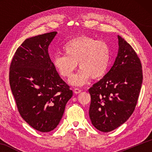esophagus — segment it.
<instances>
[{"mask_svg": "<svg viewBox=\"0 0 152 152\" xmlns=\"http://www.w3.org/2000/svg\"><path fill=\"white\" fill-rule=\"evenodd\" d=\"M81 90L80 89H79V88H75L74 89V92L75 94H79V93H80L81 92Z\"/></svg>", "mask_w": 152, "mask_h": 152, "instance_id": "esophagus-1", "label": "esophagus"}]
</instances>
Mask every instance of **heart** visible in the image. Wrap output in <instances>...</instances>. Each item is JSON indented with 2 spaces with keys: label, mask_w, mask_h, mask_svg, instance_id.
I'll use <instances>...</instances> for the list:
<instances>
[{
  "label": "heart",
  "mask_w": 152,
  "mask_h": 152,
  "mask_svg": "<svg viewBox=\"0 0 152 152\" xmlns=\"http://www.w3.org/2000/svg\"><path fill=\"white\" fill-rule=\"evenodd\" d=\"M64 55L53 59L56 70L63 78L72 76L77 64L80 70L69 80L73 86H83L90 78L99 79L107 73L110 60V50L107 42L82 35L71 39L63 47Z\"/></svg>",
  "instance_id": "obj_1"
}]
</instances>
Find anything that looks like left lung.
<instances>
[{"label": "left lung", "mask_w": 152, "mask_h": 152, "mask_svg": "<svg viewBox=\"0 0 152 152\" xmlns=\"http://www.w3.org/2000/svg\"><path fill=\"white\" fill-rule=\"evenodd\" d=\"M118 40L114 64L88 90L90 119L94 127L102 132H111L127 121L135 110L143 81L137 53L119 35Z\"/></svg>", "instance_id": "left-lung-1"}]
</instances>
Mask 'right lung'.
I'll return each instance as SVG.
<instances>
[{"label":"right lung","instance_id":"obj_1","mask_svg":"<svg viewBox=\"0 0 152 152\" xmlns=\"http://www.w3.org/2000/svg\"><path fill=\"white\" fill-rule=\"evenodd\" d=\"M58 32L25 39L15 52L9 82L20 116L35 129L49 132L62 118L66 104L73 95L59 76L48 53Z\"/></svg>","mask_w":152,"mask_h":152}]
</instances>
